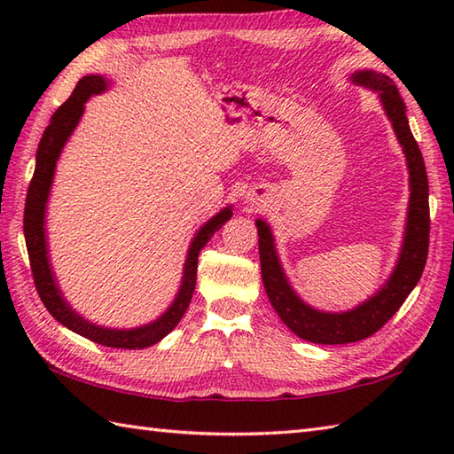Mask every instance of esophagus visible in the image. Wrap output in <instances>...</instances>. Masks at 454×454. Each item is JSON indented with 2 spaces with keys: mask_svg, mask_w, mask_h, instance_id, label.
<instances>
[{
  "mask_svg": "<svg viewBox=\"0 0 454 454\" xmlns=\"http://www.w3.org/2000/svg\"><path fill=\"white\" fill-rule=\"evenodd\" d=\"M249 200H252V202H257V199H249Z\"/></svg>",
  "mask_w": 454,
  "mask_h": 454,
  "instance_id": "esophagus-1",
  "label": "esophagus"
}]
</instances>
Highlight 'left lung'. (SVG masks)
Instances as JSON below:
<instances>
[{
	"mask_svg": "<svg viewBox=\"0 0 454 454\" xmlns=\"http://www.w3.org/2000/svg\"><path fill=\"white\" fill-rule=\"evenodd\" d=\"M351 80L364 88L379 91L382 107L387 111L394 127V132L406 153L410 169V208L406 236H403L402 254L394 273L379 293L369 301L359 304L349 312L330 314L314 310L304 301L296 296L293 286L288 285L278 263L275 252L273 234L263 220H255L259 234V262H262L263 286L273 304L275 312L285 322V325L302 337L306 341L322 345H343L361 341L376 333L398 312V308L406 301L421 278L423 267L427 262L429 249V183L426 163H423L421 150L410 130L406 105H403L398 88L384 74L372 70L355 72Z\"/></svg>",
	"mask_w": 454,
	"mask_h": 454,
	"instance_id": "8db88e82",
	"label": "left lung"
}]
</instances>
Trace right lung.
Listing matches in <instances>:
<instances>
[{
    "instance_id": "add662e5",
    "label": "right lung",
    "mask_w": 454,
    "mask_h": 454,
    "mask_svg": "<svg viewBox=\"0 0 454 454\" xmlns=\"http://www.w3.org/2000/svg\"><path fill=\"white\" fill-rule=\"evenodd\" d=\"M107 88V82L101 75H85L75 85L74 93L70 95L62 107L52 114L51 124H48L41 144L36 150V168L33 173L31 185L27 191V202H25V216H23V230H25V242L28 252V262H31V271L35 278L36 293L41 296L46 310L51 312L58 322L66 325L67 330L80 333L88 340L101 343L105 347H117V349H144L163 340L173 327L179 324V320L189 308L197 283V262L200 249L208 244V239L215 236V232L222 228L224 222L232 218V208L220 210L216 216H212L205 226H202L197 236L192 238L185 269H183V283L176 301L163 312L158 320L146 324L142 327H134V330H111V327H101L85 320L80 314H75L70 304L64 301V296L54 281L51 263H48V252H46V238H44V208L48 200V192H51L54 168L58 156L64 148L66 140L70 138L74 129L85 109V101L91 95L101 93Z\"/></svg>"
}]
</instances>
